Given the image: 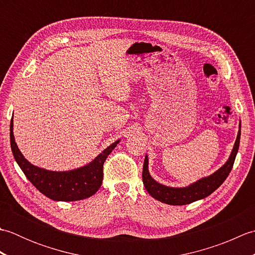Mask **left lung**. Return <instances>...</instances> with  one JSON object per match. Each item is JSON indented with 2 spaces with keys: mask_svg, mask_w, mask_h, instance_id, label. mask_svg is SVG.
<instances>
[{
  "mask_svg": "<svg viewBox=\"0 0 255 255\" xmlns=\"http://www.w3.org/2000/svg\"><path fill=\"white\" fill-rule=\"evenodd\" d=\"M240 136L241 123L239 124V131H238L235 145L234 148H232L231 153L226 163L221 166L220 169L214 172L213 174L199 178L198 181L189 184L188 186L185 187H171L156 182L154 178L150 175L149 159L148 155H145L142 169V182L144 188L147 189V192L154 199L160 200L161 203L175 206L187 205L209 196L211 193L215 192L216 189L225 182L227 176L229 175L232 166H234L238 150H239Z\"/></svg>",
  "mask_w": 255,
  "mask_h": 255,
  "instance_id": "left-lung-1",
  "label": "left lung"
}]
</instances>
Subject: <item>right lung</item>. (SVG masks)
Segmentation results:
<instances>
[{
  "instance_id": "add662e5",
  "label": "right lung",
  "mask_w": 255,
  "mask_h": 255,
  "mask_svg": "<svg viewBox=\"0 0 255 255\" xmlns=\"http://www.w3.org/2000/svg\"><path fill=\"white\" fill-rule=\"evenodd\" d=\"M10 148L15 161L24 172L28 181L38 191L57 202H75L94 195L103 182V164L114 148L121 141L116 140L110 147L92 160L90 163L70 171H50L31 164L21 154L15 142L13 133V118L9 126Z\"/></svg>"
}]
</instances>
